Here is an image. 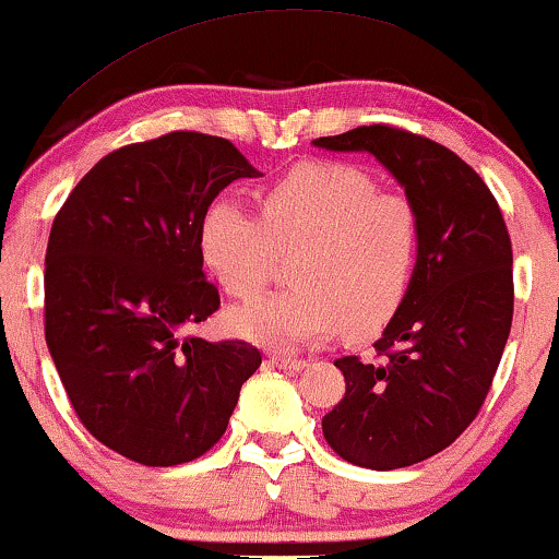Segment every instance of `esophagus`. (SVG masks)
Segmentation results:
<instances>
[{"label": "esophagus", "mask_w": 559, "mask_h": 559, "mask_svg": "<svg viewBox=\"0 0 559 559\" xmlns=\"http://www.w3.org/2000/svg\"><path fill=\"white\" fill-rule=\"evenodd\" d=\"M272 362L282 370H302L307 366V360L302 358H287V355H272Z\"/></svg>", "instance_id": "34e87169"}]
</instances>
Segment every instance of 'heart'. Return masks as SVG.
<instances>
[{"mask_svg":"<svg viewBox=\"0 0 559 559\" xmlns=\"http://www.w3.org/2000/svg\"><path fill=\"white\" fill-rule=\"evenodd\" d=\"M199 252L226 295L254 299L280 257L293 289L231 314L239 335L289 350L340 328L353 340L383 330L401 310L420 257L418 206L383 191L362 168L310 160L266 183L260 214L219 197L199 224Z\"/></svg>","mask_w":559,"mask_h":559,"instance_id":"1","label":"heart"}]
</instances>
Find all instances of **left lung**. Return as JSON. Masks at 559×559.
I'll list each match as a JSON object with an SVG mask.
<instances>
[{
  "label": "left lung",
  "instance_id": "obj_1",
  "mask_svg": "<svg viewBox=\"0 0 559 559\" xmlns=\"http://www.w3.org/2000/svg\"><path fill=\"white\" fill-rule=\"evenodd\" d=\"M312 143L373 153L420 214L416 277L376 340L380 360H335L345 395L322 433L355 466L418 464L466 431L504 353L514 312L504 216L481 176L426 135L376 123Z\"/></svg>",
  "mask_w": 559,
  "mask_h": 559
}]
</instances>
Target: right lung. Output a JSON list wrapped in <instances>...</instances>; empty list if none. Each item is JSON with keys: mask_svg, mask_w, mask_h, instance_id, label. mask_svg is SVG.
<instances>
[{"mask_svg": "<svg viewBox=\"0 0 559 559\" xmlns=\"http://www.w3.org/2000/svg\"><path fill=\"white\" fill-rule=\"evenodd\" d=\"M254 174L226 139L174 131L100 158L52 222L45 337L55 368L80 424L143 466L204 456L262 366L245 340L191 333L222 305L201 270V216L224 186Z\"/></svg>", "mask_w": 559, "mask_h": 559, "instance_id": "add662e5", "label": "right lung"}]
</instances>
